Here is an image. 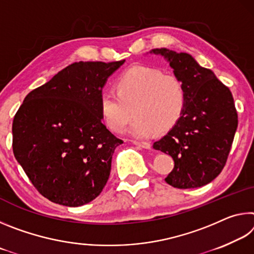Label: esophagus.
I'll list each match as a JSON object with an SVG mask.
<instances>
[{
    "instance_id": "1",
    "label": "esophagus",
    "mask_w": 254,
    "mask_h": 254,
    "mask_svg": "<svg viewBox=\"0 0 254 254\" xmlns=\"http://www.w3.org/2000/svg\"><path fill=\"white\" fill-rule=\"evenodd\" d=\"M133 144H135L136 147L143 148V149H150L151 148V144L149 142H144V141H132Z\"/></svg>"
}]
</instances>
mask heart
Segmentation results:
<instances>
[{"label": "heart", "instance_id": "heart-1", "mask_svg": "<svg viewBox=\"0 0 254 254\" xmlns=\"http://www.w3.org/2000/svg\"><path fill=\"white\" fill-rule=\"evenodd\" d=\"M114 88L115 93L103 92L100 97L102 117L114 132H122L134 113L132 135L166 133L177 126L186 110L187 94L182 80L160 68L133 66L119 77Z\"/></svg>", "mask_w": 254, "mask_h": 254}]
</instances>
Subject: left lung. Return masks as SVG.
Masks as SVG:
<instances>
[{
    "instance_id": "1",
    "label": "left lung",
    "mask_w": 254,
    "mask_h": 254,
    "mask_svg": "<svg viewBox=\"0 0 254 254\" xmlns=\"http://www.w3.org/2000/svg\"><path fill=\"white\" fill-rule=\"evenodd\" d=\"M174 69L185 86L187 105L179 123L153 143L173 157L175 167L165 179L175 188H197L212 182L224 168L238 127V113L229 87L186 53L152 49Z\"/></svg>"
}]
</instances>
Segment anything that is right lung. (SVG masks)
Listing matches in <instances>:
<instances>
[{
	"mask_svg": "<svg viewBox=\"0 0 254 254\" xmlns=\"http://www.w3.org/2000/svg\"><path fill=\"white\" fill-rule=\"evenodd\" d=\"M124 62L71 64L30 92L16 112L14 157L53 203L78 207L106 185L112 156L123 141L102 123L100 97Z\"/></svg>",
	"mask_w": 254,
	"mask_h": 254,
	"instance_id": "obj_1",
	"label": "right lung"
}]
</instances>
